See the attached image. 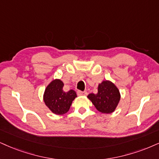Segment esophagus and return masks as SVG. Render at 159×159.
<instances>
[{
    "instance_id": "34e87169",
    "label": "esophagus",
    "mask_w": 159,
    "mask_h": 159,
    "mask_svg": "<svg viewBox=\"0 0 159 159\" xmlns=\"http://www.w3.org/2000/svg\"><path fill=\"white\" fill-rule=\"evenodd\" d=\"M77 94L79 96H86L88 94L87 91H77Z\"/></svg>"
}]
</instances>
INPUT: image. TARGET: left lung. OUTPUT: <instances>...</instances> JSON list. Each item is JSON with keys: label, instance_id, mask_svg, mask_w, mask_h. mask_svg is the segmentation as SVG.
<instances>
[{"label": "left lung", "instance_id": "8db88e82", "mask_svg": "<svg viewBox=\"0 0 159 159\" xmlns=\"http://www.w3.org/2000/svg\"><path fill=\"white\" fill-rule=\"evenodd\" d=\"M88 98L99 112L111 113L116 108L121 95L118 88L112 82L105 80L99 84L97 94L90 93Z\"/></svg>", "mask_w": 159, "mask_h": 159}]
</instances>
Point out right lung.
I'll return each instance as SVG.
<instances>
[{
  "label": "right lung",
  "instance_id": "1",
  "mask_svg": "<svg viewBox=\"0 0 159 159\" xmlns=\"http://www.w3.org/2000/svg\"><path fill=\"white\" fill-rule=\"evenodd\" d=\"M64 84L60 80L56 79L48 84L45 90L43 101L53 113L65 114L69 111L72 102L76 97L74 90L67 92L62 90Z\"/></svg>",
  "mask_w": 159,
  "mask_h": 159
}]
</instances>
